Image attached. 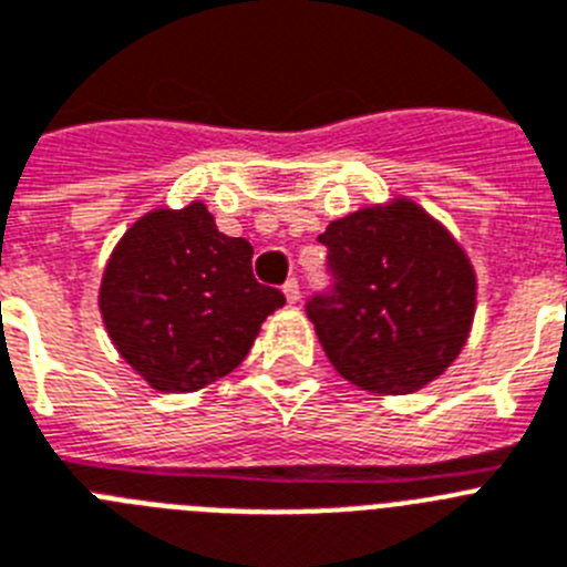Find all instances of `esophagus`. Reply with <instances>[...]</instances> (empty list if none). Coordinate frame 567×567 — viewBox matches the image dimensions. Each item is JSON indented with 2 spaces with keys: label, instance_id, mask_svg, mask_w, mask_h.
<instances>
[{
  "label": "esophagus",
  "instance_id": "1",
  "mask_svg": "<svg viewBox=\"0 0 567 567\" xmlns=\"http://www.w3.org/2000/svg\"><path fill=\"white\" fill-rule=\"evenodd\" d=\"M285 299H288V305H299V299H302V293H299V282L297 279H288L282 288Z\"/></svg>",
  "mask_w": 567,
  "mask_h": 567
}]
</instances>
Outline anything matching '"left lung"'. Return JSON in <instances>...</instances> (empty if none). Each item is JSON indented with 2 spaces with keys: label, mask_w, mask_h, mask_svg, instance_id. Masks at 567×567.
<instances>
[{
  "label": "left lung",
  "mask_w": 567,
  "mask_h": 567,
  "mask_svg": "<svg viewBox=\"0 0 567 567\" xmlns=\"http://www.w3.org/2000/svg\"><path fill=\"white\" fill-rule=\"evenodd\" d=\"M337 293L308 317L342 379L379 396L431 385L460 359L476 317V270L436 216L411 196H391L333 219Z\"/></svg>",
  "instance_id": "left-lung-1"
}]
</instances>
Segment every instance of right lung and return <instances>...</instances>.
Wrapping results in <instances>:
<instances>
[{"mask_svg":"<svg viewBox=\"0 0 567 567\" xmlns=\"http://www.w3.org/2000/svg\"><path fill=\"white\" fill-rule=\"evenodd\" d=\"M243 236H225L202 199L142 214L113 245L100 313L113 348L159 393H194L228 377L282 308L250 270Z\"/></svg>","mask_w":567,"mask_h":567,"instance_id":"right-lung-1","label":"right lung"}]
</instances>
